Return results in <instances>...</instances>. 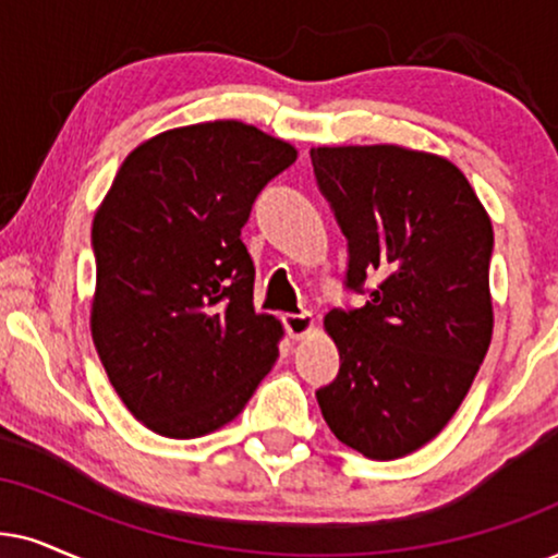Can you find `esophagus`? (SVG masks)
Listing matches in <instances>:
<instances>
[{"label":"esophagus","instance_id":"esophagus-1","mask_svg":"<svg viewBox=\"0 0 558 558\" xmlns=\"http://www.w3.org/2000/svg\"><path fill=\"white\" fill-rule=\"evenodd\" d=\"M283 327L288 331V337L291 340H303V337L308 335V331L314 329V316L312 314H286L283 316Z\"/></svg>","mask_w":558,"mask_h":558}]
</instances>
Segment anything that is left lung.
I'll return each mask as SVG.
<instances>
[{"mask_svg":"<svg viewBox=\"0 0 558 558\" xmlns=\"http://www.w3.org/2000/svg\"><path fill=\"white\" fill-rule=\"evenodd\" d=\"M312 165L348 239L344 286L368 293L324 316L340 373L316 401L337 440L393 461L448 425L489 350L495 231L461 169L435 154L319 146Z\"/></svg>","mask_w":558,"mask_h":558,"instance_id":"1","label":"left lung"}]
</instances>
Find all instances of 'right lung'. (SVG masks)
<instances>
[{
    "instance_id": "right-lung-1",
    "label": "right lung",
    "mask_w": 558,
    "mask_h": 558,
    "mask_svg": "<svg viewBox=\"0 0 558 558\" xmlns=\"http://www.w3.org/2000/svg\"><path fill=\"white\" fill-rule=\"evenodd\" d=\"M295 149L214 121L133 149L97 208L92 340L112 389L157 435L223 427L278 361L283 327L255 312L242 227Z\"/></svg>"
}]
</instances>
